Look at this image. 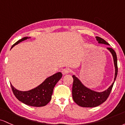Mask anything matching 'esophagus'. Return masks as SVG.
Returning a JSON list of instances; mask_svg holds the SVG:
<instances>
[{"mask_svg":"<svg viewBox=\"0 0 125 125\" xmlns=\"http://www.w3.org/2000/svg\"><path fill=\"white\" fill-rule=\"evenodd\" d=\"M71 69H70L69 68H65L62 70V73L63 74H69L70 73H71Z\"/></svg>","mask_w":125,"mask_h":125,"instance_id":"1","label":"esophagus"}]
</instances>
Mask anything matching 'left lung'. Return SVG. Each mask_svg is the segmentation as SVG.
I'll use <instances>...</instances> for the list:
<instances>
[{
  "label": "left lung",
  "mask_w": 125,
  "mask_h": 125,
  "mask_svg": "<svg viewBox=\"0 0 125 125\" xmlns=\"http://www.w3.org/2000/svg\"><path fill=\"white\" fill-rule=\"evenodd\" d=\"M96 38L98 42L100 44L109 45L102 38L99 36H96ZM107 48L110 51L113 57L115 67V75L114 80L115 81L117 75V70H118L117 56L115 51L112 48ZM73 78L72 88L73 99L75 103H77L78 106L83 107H96L102 104L107 100L114 84L113 82V83L108 88V89L104 92L99 93L85 87L75 75H73Z\"/></svg>",
  "instance_id": "1"
}]
</instances>
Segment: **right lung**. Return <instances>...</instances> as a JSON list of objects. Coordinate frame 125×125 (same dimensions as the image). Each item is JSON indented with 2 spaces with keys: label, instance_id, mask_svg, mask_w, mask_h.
Wrapping results in <instances>:
<instances>
[{
  "label": "right lung",
  "instance_id": "right-lung-1",
  "mask_svg": "<svg viewBox=\"0 0 125 125\" xmlns=\"http://www.w3.org/2000/svg\"><path fill=\"white\" fill-rule=\"evenodd\" d=\"M28 38V37H24L12 45V48ZM62 75L61 72L57 73L47 78L41 84L36 88L27 92H21L16 90L11 84L10 86L15 96L21 102L33 107H42L50 102L54 87L62 77Z\"/></svg>",
  "mask_w": 125,
  "mask_h": 125
}]
</instances>
